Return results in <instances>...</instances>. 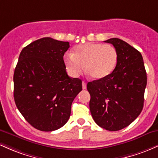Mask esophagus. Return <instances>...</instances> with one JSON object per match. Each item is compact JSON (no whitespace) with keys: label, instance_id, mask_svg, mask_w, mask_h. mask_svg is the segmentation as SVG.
<instances>
[{"label":"esophagus","instance_id":"obj_1","mask_svg":"<svg viewBox=\"0 0 158 158\" xmlns=\"http://www.w3.org/2000/svg\"><path fill=\"white\" fill-rule=\"evenodd\" d=\"M82 88L83 89H86V84L85 82H82Z\"/></svg>","mask_w":158,"mask_h":158}]
</instances>
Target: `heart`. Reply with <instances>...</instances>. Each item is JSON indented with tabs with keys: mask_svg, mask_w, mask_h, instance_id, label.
Segmentation results:
<instances>
[{
	"mask_svg": "<svg viewBox=\"0 0 158 158\" xmlns=\"http://www.w3.org/2000/svg\"><path fill=\"white\" fill-rule=\"evenodd\" d=\"M118 53L112 45L103 43H86L79 45L74 53L64 56L67 72L77 77L84 69L93 79L100 80L110 75L117 64Z\"/></svg>",
	"mask_w": 158,
	"mask_h": 158,
	"instance_id": "obj_1",
	"label": "heart"
}]
</instances>
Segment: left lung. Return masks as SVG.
I'll list each match as a JSON object with an SVG mask.
<instances>
[{
  "mask_svg": "<svg viewBox=\"0 0 158 158\" xmlns=\"http://www.w3.org/2000/svg\"><path fill=\"white\" fill-rule=\"evenodd\" d=\"M104 42L117 51V64L107 77L87 84L89 109L98 126L116 131L128 126L140 114L147 76L139 51L118 38Z\"/></svg>",
  "mask_w": 158,
  "mask_h": 158,
  "instance_id": "left-lung-1",
  "label": "left lung"
}]
</instances>
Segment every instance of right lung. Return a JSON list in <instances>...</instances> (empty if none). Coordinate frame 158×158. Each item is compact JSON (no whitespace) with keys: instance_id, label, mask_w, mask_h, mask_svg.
Returning a JSON list of instances; mask_svg holds the SVG:
<instances>
[{"instance_id":"add662e5","label":"right lung","mask_w":158,"mask_h":158,"mask_svg":"<svg viewBox=\"0 0 158 158\" xmlns=\"http://www.w3.org/2000/svg\"><path fill=\"white\" fill-rule=\"evenodd\" d=\"M69 42L50 37L31 42L21 51L13 76L14 100L28 123L52 131L68 122L82 81L69 77L63 56Z\"/></svg>"}]
</instances>
